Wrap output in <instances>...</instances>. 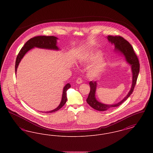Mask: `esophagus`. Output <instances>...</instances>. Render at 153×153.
I'll return each instance as SVG.
<instances>
[{
    "label": "esophagus",
    "instance_id": "34e87169",
    "mask_svg": "<svg viewBox=\"0 0 153 153\" xmlns=\"http://www.w3.org/2000/svg\"><path fill=\"white\" fill-rule=\"evenodd\" d=\"M76 82L77 83V84H80L81 83H82V79L81 78H78L77 80H76Z\"/></svg>",
    "mask_w": 153,
    "mask_h": 153
}]
</instances>
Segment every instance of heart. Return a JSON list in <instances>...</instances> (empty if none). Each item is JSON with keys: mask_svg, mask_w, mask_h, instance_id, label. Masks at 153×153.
I'll return each instance as SVG.
<instances>
[{"mask_svg": "<svg viewBox=\"0 0 153 153\" xmlns=\"http://www.w3.org/2000/svg\"><path fill=\"white\" fill-rule=\"evenodd\" d=\"M101 54L100 53H91L89 55L87 56L85 59H84V61L85 62H89L91 61L95 60L96 58L99 57ZM104 64L102 61H99L97 62L94 65L92 66L89 69V74L91 76H95L97 74H98L100 73L103 68H104Z\"/></svg>", "mask_w": 153, "mask_h": 153, "instance_id": "b5f03b06", "label": "heart"}]
</instances>
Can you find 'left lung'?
Wrapping results in <instances>:
<instances>
[{
  "label": "left lung",
  "mask_w": 153,
  "mask_h": 153,
  "mask_svg": "<svg viewBox=\"0 0 153 153\" xmlns=\"http://www.w3.org/2000/svg\"><path fill=\"white\" fill-rule=\"evenodd\" d=\"M108 41L111 44L115 45V50L118 53H120L123 54L126 61L130 64L131 65V70L132 72V83L131 86V89L128 93L127 96L124 98L123 99L117 104H105L100 102H98L95 97V92L96 90L97 83L96 82L90 81L89 85L91 88V90L88 95L87 102L88 104L92 107L94 109L104 111H107L108 109H111L115 107H117L121 105L124 102H125L131 95L132 93L135 86L137 83V80L138 79L139 72V68L140 64L139 62L138 58L136 55L134 49L131 44H130L127 40H126L124 38L121 36H108L107 37Z\"/></svg>",
  "instance_id": "8db88e82"
}]
</instances>
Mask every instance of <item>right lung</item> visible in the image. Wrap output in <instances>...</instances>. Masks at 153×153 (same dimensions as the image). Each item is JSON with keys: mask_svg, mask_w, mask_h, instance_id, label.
Returning <instances> with one entry per match:
<instances>
[{"mask_svg": "<svg viewBox=\"0 0 153 153\" xmlns=\"http://www.w3.org/2000/svg\"><path fill=\"white\" fill-rule=\"evenodd\" d=\"M58 38L54 36H36L33 37L27 41L26 44L22 48L20 51L19 52L16 59L15 61V73H16L17 68L19 62H21L22 58L25 55V54L30 51V49L34 48V47L42 48V49H52V50H58V47L57 46V39ZM71 85L70 84H67L64 88L63 93L62 96V100L60 102L58 107L56 109H53L51 111L45 112V113H51L58 111V109L61 108L65 104L67 101V97H66V91L67 90L70 88Z\"/></svg>", "mask_w": 153, "mask_h": 153, "instance_id": "add662e5", "label": "right lung"}]
</instances>
